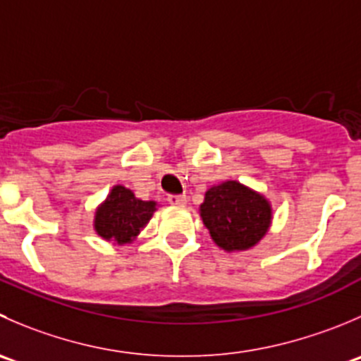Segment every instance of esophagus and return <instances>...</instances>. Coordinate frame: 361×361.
Masks as SVG:
<instances>
[{
  "label": "esophagus",
  "mask_w": 361,
  "mask_h": 361,
  "mask_svg": "<svg viewBox=\"0 0 361 361\" xmlns=\"http://www.w3.org/2000/svg\"><path fill=\"white\" fill-rule=\"evenodd\" d=\"M167 201H169V204H173V206H185V204H187V197H185V195H173V194H171L169 197H167Z\"/></svg>",
  "instance_id": "1"
}]
</instances>
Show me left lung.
Segmentation results:
<instances>
[{"label": "left lung", "instance_id": "1", "mask_svg": "<svg viewBox=\"0 0 361 361\" xmlns=\"http://www.w3.org/2000/svg\"><path fill=\"white\" fill-rule=\"evenodd\" d=\"M199 213L212 240L226 252L252 248L271 224L268 199L234 180L208 188Z\"/></svg>", "mask_w": 361, "mask_h": 361}]
</instances>
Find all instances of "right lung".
Here are the masks:
<instances>
[{"mask_svg":"<svg viewBox=\"0 0 361 361\" xmlns=\"http://www.w3.org/2000/svg\"><path fill=\"white\" fill-rule=\"evenodd\" d=\"M157 209L155 201H142L123 185H114L97 208L93 226L99 236L118 245L132 243Z\"/></svg>","mask_w":361,"mask_h":361,"instance_id":"add662e5","label":"right lung"}]
</instances>
